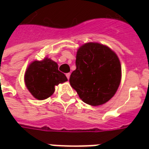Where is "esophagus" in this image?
<instances>
[{
  "label": "esophagus",
  "instance_id": "1",
  "mask_svg": "<svg viewBox=\"0 0 149 149\" xmlns=\"http://www.w3.org/2000/svg\"><path fill=\"white\" fill-rule=\"evenodd\" d=\"M66 77H67V78H68V79H69V77H70V73H69V72L66 73Z\"/></svg>",
  "mask_w": 149,
  "mask_h": 149
}]
</instances>
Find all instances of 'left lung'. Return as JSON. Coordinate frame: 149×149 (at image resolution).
Segmentation results:
<instances>
[{
	"instance_id": "obj_1",
	"label": "left lung",
	"mask_w": 149,
	"mask_h": 149,
	"mask_svg": "<svg viewBox=\"0 0 149 149\" xmlns=\"http://www.w3.org/2000/svg\"><path fill=\"white\" fill-rule=\"evenodd\" d=\"M71 86L84 103L97 106L106 103L118 88L121 66L115 52L98 43H87L78 49Z\"/></svg>"
}]
</instances>
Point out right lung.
I'll use <instances>...</instances> for the list:
<instances>
[{
    "label": "right lung",
    "mask_w": 149,
    "mask_h": 149,
    "mask_svg": "<svg viewBox=\"0 0 149 149\" xmlns=\"http://www.w3.org/2000/svg\"><path fill=\"white\" fill-rule=\"evenodd\" d=\"M68 81L64 73L58 70V65L45 58L33 61L26 70L24 81L31 94L38 100H45L55 91V86Z\"/></svg>",
    "instance_id": "right-lung-1"
}]
</instances>
